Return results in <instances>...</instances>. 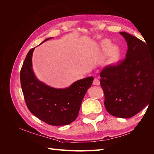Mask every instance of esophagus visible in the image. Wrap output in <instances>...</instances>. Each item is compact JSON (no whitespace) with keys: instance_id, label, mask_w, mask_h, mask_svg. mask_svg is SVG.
<instances>
[{"instance_id":"1","label":"esophagus","mask_w":154,"mask_h":154,"mask_svg":"<svg viewBox=\"0 0 154 154\" xmlns=\"http://www.w3.org/2000/svg\"><path fill=\"white\" fill-rule=\"evenodd\" d=\"M100 82L99 81V80H97V78H95L94 80H93V85H100Z\"/></svg>"}]
</instances>
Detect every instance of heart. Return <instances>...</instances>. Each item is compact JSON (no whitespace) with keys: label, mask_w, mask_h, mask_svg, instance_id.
I'll return each mask as SVG.
<instances>
[{"label":"heart","mask_w":154,"mask_h":154,"mask_svg":"<svg viewBox=\"0 0 154 154\" xmlns=\"http://www.w3.org/2000/svg\"><path fill=\"white\" fill-rule=\"evenodd\" d=\"M101 49L105 54H109L112 51V44L110 43V42L107 40H103L101 42ZM112 51L114 54H116L117 53V49L116 48H114L112 49Z\"/></svg>","instance_id":"1"}]
</instances>
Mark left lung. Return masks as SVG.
<instances>
[{
	"instance_id": "1",
	"label": "left lung",
	"mask_w": 154,
	"mask_h": 154,
	"mask_svg": "<svg viewBox=\"0 0 154 154\" xmlns=\"http://www.w3.org/2000/svg\"><path fill=\"white\" fill-rule=\"evenodd\" d=\"M120 34L127 42L126 58L102 70L100 84L106 111L116 117L129 118L144 109L154 95V52L136 37L125 32Z\"/></svg>"
}]
</instances>
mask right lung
I'll list each match as a JSON object with an SVG mask.
<instances>
[{"instance_id": "right-lung-1", "label": "right lung", "mask_w": 154, "mask_h": 154, "mask_svg": "<svg viewBox=\"0 0 154 154\" xmlns=\"http://www.w3.org/2000/svg\"><path fill=\"white\" fill-rule=\"evenodd\" d=\"M34 49L32 48L27 54L20 70L21 87L27 108L36 117L50 125L71 123L78 117L83 97L94 78L82 79L64 89L47 86L37 80L32 71Z\"/></svg>"}]
</instances>
